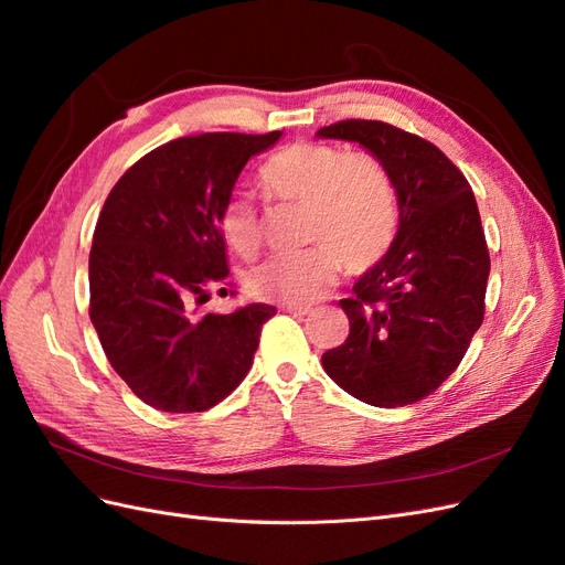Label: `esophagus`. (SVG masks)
<instances>
[{"instance_id": "1", "label": "esophagus", "mask_w": 565, "mask_h": 565, "mask_svg": "<svg viewBox=\"0 0 565 565\" xmlns=\"http://www.w3.org/2000/svg\"><path fill=\"white\" fill-rule=\"evenodd\" d=\"M280 309L282 311H287V313H292V316H309L313 309H311V306H280Z\"/></svg>"}]
</instances>
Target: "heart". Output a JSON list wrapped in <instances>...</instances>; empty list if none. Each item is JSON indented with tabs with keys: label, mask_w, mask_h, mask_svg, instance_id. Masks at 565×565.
<instances>
[{
	"label": "heart",
	"mask_w": 565,
	"mask_h": 565,
	"mask_svg": "<svg viewBox=\"0 0 565 565\" xmlns=\"http://www.w3.org/2000/svg\"><path fill=\"white\" fill-rule=\"evenodd\" d=\"M259 179L270 198L306 207V243L316 247L252 268L245 285L256 299L311 303L337 282L341 262L351 273L370 270L396 241V195L377 160L328 143H292L266 160ZM218 231L243 259L262 252L264 231L252 195L226 198Z\"/></svg>",
	"instance_id": "heart-1"
}]
</instances>
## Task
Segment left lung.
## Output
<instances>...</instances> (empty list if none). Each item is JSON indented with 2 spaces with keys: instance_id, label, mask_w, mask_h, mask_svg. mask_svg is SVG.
I'll return each mask as SVG.
<instances>
[{
  "instance_id": "1",
  "label": "left lung",
  "mask_w": 565,
  "mask_h": 565,
  "mask_svg": "<svg viewBox=\"0 0 565 565\" xmlns=\"http://www.w3.org/2000/svg\"><path fill=\"white\" fill-rule=\"evenodd\" d=\"M318 136L361 143L398 198L396 241L339 301L351 330L322 367L367 405L417 403L457 370L486 313L490 254L471 185L434 143L377 119Z\"/></svg>"
}]
</instances>
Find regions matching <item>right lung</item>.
<instances>
[{
  "mask_svg": "<svg viewBox=\"0 0 565 565\" xmlns=\"http://www.w3.org/2000/svg\"><path fill=\"white\" fill-rule=\"evenodd\" d=\"M282 136L198 134L150 150L115 183L89 254V318L113 370L150 407L204 413L245 380L276 306L198 313L228 276L221 204ZM224 289V287H221ZM226 292V289H224Z\"/></svg>",
  "mask_w": 565,
  "mask_h": 565,
  "instance_id": "add662e5",
  "label": "right lung"
}]
</instances>
